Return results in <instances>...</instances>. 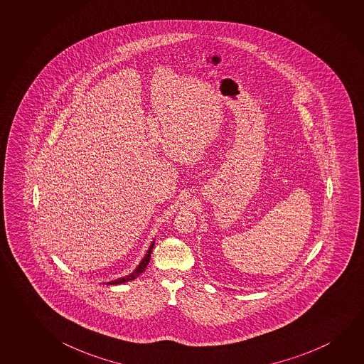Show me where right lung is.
<instances>
[{
	"instance_id": "add662e5",
	"label": "right lung",
	"mask_w": 364,
	"mask_h": 364,
	"mask_svg": "<svg viewBox=\"0 0 364 364\" xmlns=\"http://www.w3.org/2000/svg\"><path fill=\"white\" fill-rule=\"evenodd\" d=\"M154 243L155 242H152L151 246H150V250L147 251V253H146L145 257H144V259L141 261L140 264L137 266V269H134V272L132 274H129V276H126V277H122V279H118V280L111 281V282H108L107 285H119V284H123V282H129V281H132L136 279V277H139L144 271H145L146 267H147V264H149V262H150V258H151V251H152V247H154Z\"/></svg>"
}]
</instances>
